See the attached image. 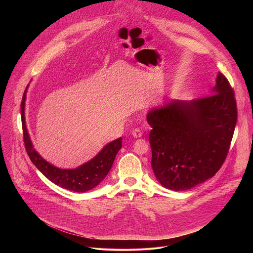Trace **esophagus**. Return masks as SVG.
Instances as JSON below:
<instances>
[{
  "label": "esophagus",
  "instance_id": "esophagus-1",
  "mask_svg": "<svg viewBox=\"0 0 253 253\" xmlns=\"http://www.w3.org/2000/svg\"><path fill=\"white\" fill-rule=\"evenodd\" d=\"M142 131L139 129V128H135L133 131H132V136L134 138H140L142 136Z\"/></svg>",
  "mask_w": 253,
  "mask_h": 253
}]
</instances>
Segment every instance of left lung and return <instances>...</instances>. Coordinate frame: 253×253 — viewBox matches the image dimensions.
Here are the masks:
<instances>
[{"mask_svg":"<svg viewBox=\"0 0 253 253\" xmlns=\"http://www.w3.org/2000/svg\"><path fill=\"white\" fill-rule=\"evenodd\" d=\"M211 95L171 101L147 114L151 166L164 187L188 190L214 176L229 151L236 121L234 91L220 72Z\"/></svg>","mask_w":253,"mask_h":253,"instance_id":"8db88e82","label":"left lung"}]
</instances>
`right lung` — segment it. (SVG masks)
I'll use <instances>...</instances> for the list:
<instances>
[{
    "label": "right lung",
    "instance_id": "right-lung-1",
    "mask_svg": "<svg viewBox=\"0 0 253 253\" xmlns=\"http://www.w3.org/2000/svg\"><path fill=\"white\" fill-rule=\"evenodd\" d=\"M24 92L21 103V116L23 136L26 151L32 161L49 180L56 185L75 192H85L96 187L109 173L118 151L122 147V138H118L107 145L89 162L76 169H60L44 160L33 147L26 123H25V100Z\"/></svg>",
    "mask_w": 253,
    "mask_h": 253
}]
</instances>
